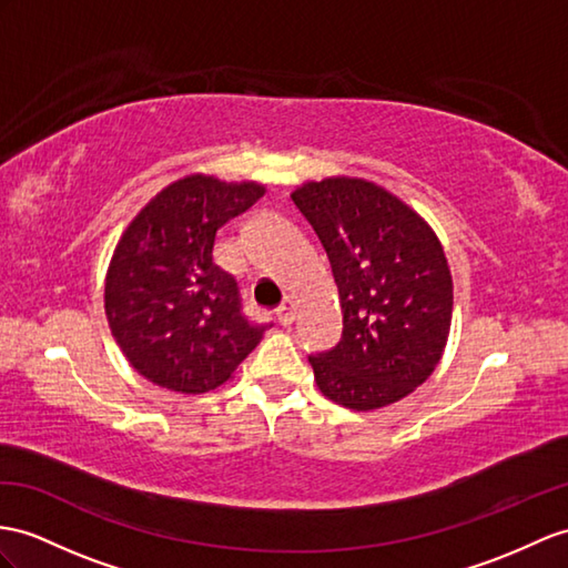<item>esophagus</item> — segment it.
Segmentation results:
<instances>
[{
	"instance_id": "obj_1",
	"label": "esophagus",
	"mask_w": 568,
	"mask_h": 568,
	"mask_svg": "<svg viewBox=\"0 0 568 568\" xmlns=\"http://www.w3.org/2000/svg\"><path fill=\"white\" fill-rule=\"evenodd\" d=\"M294 317H296V303L294 301H284L280 308H276V321H280V325H284V327H288L294 323Z\"/></svg>"
}]
</instances>
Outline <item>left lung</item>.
<instances>
[{
  "label": "left lung",
  "mask_w": 568,
  "mask_h": 568,
  "mask_svg": "<svg viewBox=\"0 0 568 568\" xmlns=\"http://www.w3.org/2000/svg\"><path fill=\"white\" fill-rule=\"evenodd\" d=\"M321 239L342 306V337L311 354L317 388L356 412L393 405L422 385L444 354L453 280L436 233L358 178L306 183L292 195Z\"/></svg>",
  "instance_id": "obj_1"
}]
</instances>
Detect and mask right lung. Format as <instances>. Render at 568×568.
I'll return each mask as SVG.
<instances>
[{
  "label": "right lung",
  "instance_id": "add662e5",
  "mask_svg": "<svg viewBox=\"0 0 568 568\" xmlns=\"http://www.w3.org/2000/svg\"><path fill=\"white\" fill-rule=\"evenodd\" d=\"M265 195L257 183L187 175L134 216L105 276V315L136 373L175 393L226 383L270 325L247 321L241 288L214 265L216 231Z\"/></svg>",
  "mask_w": 568,
  "mask_h": 568
}]
</instances>
